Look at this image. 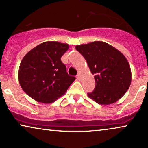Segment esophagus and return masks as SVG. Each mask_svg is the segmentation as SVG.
<instances>
[{
	"mask_svg": "<svg viewBox=\"0 0 148 148\" xmlns=\"http://www.w3.org/2000/svg\"><path fill=\"white\" fill-rule=\"evenodd\" d=\"M80 77H81V76H80V74H77V76H76V79L78 80L80 79Z\"/></svg>",
	"mask_w": 148,
	"mask_h": 148,
	"instance_id": "esophagus-1",
	"label": "esophagus"
}]
</instances>
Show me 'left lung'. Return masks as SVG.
I'll return each mask as SVG.
<instances>
[{"label":"left lung","instance_id":"8db88e82","mask_svg":"<svg viewBox=\"0 0 148 148\" xmlns=\"http://www.w3.org/2000/svg\"><path fill=\"white\" fill-rule=\"evenodd\" d=\"M76 49L95 75V88L88 96L99 104L116 102L126 93L132 81L130 64L118 49L103 42L80 45Z\"/></svg>","mask_w":148,"mask_h":148}]
</instances>
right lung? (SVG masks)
Wrapping results in <instances>:
<instances>
[{
  "label": "right lung",
  "instance_id": "1",
  "mask_svg": "<svg viewBox=\"0 0 148 148\" xmlns=\"http://www.w3.org/2000/svg\"><path fill=\"white\" fill-rule=\"evenodd\" d=\"M67 44L45 42L30 50L22 59L18 81L23 90L38 102L50 103L63 95L76 78L69 76L60 58Z\"/></svg>",
  "mask_w": 148,
  "mask_h": 148
}]
</instances>
